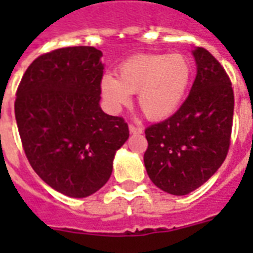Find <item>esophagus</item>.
Instances as JSON below:
<instances>
[{
	"label": "esophagus",
	"instance_id": "34e87169",
	"mask_svg": "<svg viewBox=\"0 0 253 253\" xmlns=\"http://www.w3.org/2000/svg\"><path fill=\"white\" fill-rule=\"evenodd\" d=\"M128 130H130L131 134H141V132H142V128H141V127L134 126V125H130V126H128Z\"/></svg>",
	"mask_w": 253,
	"mask_h": 253
}]
</instances>
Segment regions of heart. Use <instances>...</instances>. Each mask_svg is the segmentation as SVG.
Masks as SVG:
<instances>
[{"label":"heart","mask_w":253,"mask_h":253,"mask_svg":"<svg viewBox=\"0 0 253 253\" xmlns=\"http://www.w3.org/2000/svg\"><path fill=\"white\" fill-rule=\"evenodd\" d=\"M191 63L183 54H138L118 69V77L105 74L100 81L103 99L110 110L121 111L138 93V105L150 121L173 115L186 97Z\"/></svg>","instance_id":"1"}]
</instances>
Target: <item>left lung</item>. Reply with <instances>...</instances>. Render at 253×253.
Listing matches in <instances>:
<instances>
[{
	"mask_svg": "<svg viewBox=\"0 0 253 253\" xmlns=\"http://www.w3.org/2000/svg\"><path fill=\"white\" fill-rule=\"evenodd\" d=\"M196 77L173 115L145 130V168L156 186L187 195L206 183L226 159L234 94L222 65L206 48L194 51Z\"/></svg>",
	"mask_w": 253,
	"mask_h": 253,
	"instance_id": "8db88e82",
	"label": "left lung"
}]
</instances>
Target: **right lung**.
I'll return each instance as SVG.
<instances>
[{"label":"right lung","instance_id":"add662e5","mask_svg":"<svg viewBox=\"0 0 253 253\" xmlns=\"http://www.w3.org/2000/svg\"><path fill=\"white\" fill-rule=\"evenodd\" d=\"M101 57L89 46L43 54L25 70L16 93L14 115L31 167L72 198L104 186L116 150L128 138L125 119L100 108Z\"/></svg>","mask_w":253,"mask_h":253}]
</instances>
